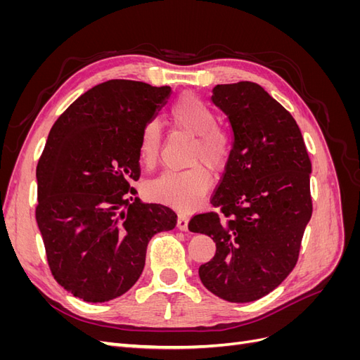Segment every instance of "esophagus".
<instances>
[{
	"instance_id": "1",
	"label": "esophagus",
	"mask_w": 360,
	"mask_h": 360,
	"mask_svg": "<svg viewBox=\"0 0 360 360\" xmlns=\"http://www.w3.org/2000/svg\"><path fill=\"white\" fill-rule=\"evenodd\" d=\"M188 224H189V216L186 213H179L177 217V228L181 231H188Z\"/></svg>"
}]
</instances>
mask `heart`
Here are the masks:
<instances>
[{"label": "heart", "instance_id": "obj_1", "mask_svg": "<svg viewBox=\"0 0 360 360\" xmlns=\"http://www.w3.org/2000/svg\"><path fill=\"white\" fill-rule=\"evenodd\" d=\"M172 124L195 136L191 150V163L198 165L188 169H168L147 184L151 200L165 202L180 210L197 207L212 186V176L200 163H205L213 172H221L231 159L233 139L226 129L217 126V117L200 97L186 93L180 96L169 111ZM160 124L150 120L141 129L138 156L146 167H153L160 153Z\"/></svg>", "mask_w": 360, "mask_h": 360}]
</instances>
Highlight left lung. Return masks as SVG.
Masks as SVG:
<instances>
[{"label":"left lung","mask_w":360,"mask_h":360,"mask_svg":"<svg viewBox=\"0 0 360 360\" xmlns=\"http://www.w3.org/2000/svg\"><path fill=\"white\" fill-rule=\"evenodd\" d=\"M212 101L230 120L234 141L210 200L221 213L195 214L189 222L192 233L216 243L214 257L198 274L214 296L254 302L297 263L312 214L311 160L296 120L261 85H216Z\"/></svg>","instance_id":"1"}]
</instances>
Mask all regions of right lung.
Here are the masks:
<instances>
[{
  "mask_svg": "<svg viewBox=\"0 0 360 360\" xmlns=\"http://www.w3.org/2000/svg\"><path fill=\"white\" fill-rule=\"evenodd\" d=\"M169 94V86L106 81L51 129L36 169V221L53 278L75 297L122 296L143 274L150 238L177 224L169 207L141 202L130 188L141 174V129Z\"/></svg>",
  "mask_w": 360,
  "mask_h": 360,
  "instance_id": "1",
  "label": "right lung"
}]
</instances>
